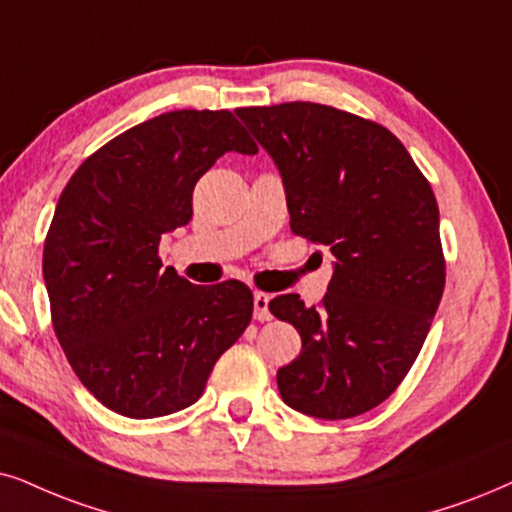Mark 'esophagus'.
Masks as SVG:
<instances>
[{"label":"esophagus","mask_w":512,"mask_h":512,"mask_svg":"<svg viewBox=\"0 0 512 512\" xmlns=\"http://www.w3.org/2000/svg\"><path fill=\"white\" fill-rule=\"evenodd\" d=\"M252 309H255V319L257 321H269L271 319L269 295L267 293H255V295H252Z\"/></svg>","instance_id":"esophagus-1"}]
</instances>
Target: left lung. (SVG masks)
<instances>
[{
    "label": "left lung",
    "mask_w": 512,
    "mask_h": 512,
    "mask_svg": "<svg viewBox=\"0 0 512 512\" xmlns=\"http://www.w3.org/2000/svg\"><path fill=\"white\" fill-rule=\"evenodd\" d=\"M236 115L278 167L290 229L333 255L321 307L295 293L269 302L302 338L300 357L278 368V392L307 416H361L409 373L442 300L435 193L378 122L309 101Z\"/></svg>",
    "instance_id": "8db88e82"
}]
</instances>
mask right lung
I'll list each match as a JSON object with an SVG mask.
<instances>
[{
	"mask_svg": "<svg viewBox=\"0 0 512 512\" xmlns=\"http://www.w3.org/2000/svg\"><path fill=\"white\" fill-rule=\"evenodd\" d=\"M229 151L257 153L234 113H163L89 155L58 198L42 260L51 321L80 383L120 416L198 401L252 319L245 283L193 286L158 257Z\"/></svg>",
	"mask_w": 512,
	"mask_h": 512,
	"instance_id": "obj_1",
	"label": "right lung"
}]
</instances>
